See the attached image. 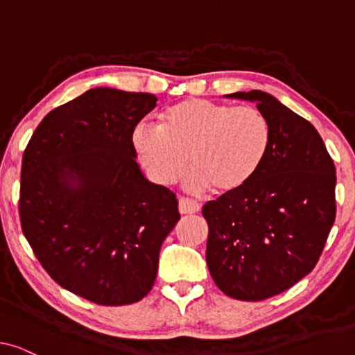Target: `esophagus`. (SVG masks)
Instances as JSON below:
<instances>
[{"instance_id":"obj_1","label":"esophagus","mask_w":355,"mask_h":355,"mask_svg":"<svg viewBox=\"0 0 355 355\" xmlns=\"http://www.w3.org/2000/svg\"><path fill=\"white\" fill-rule=\"evenodd\" d=\"M200 210V203L192 200V198L189 197H181L179 198V211L182 213V215H189V213H197Z\"/></svg>"}]
</instances>
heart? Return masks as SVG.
Listing matches in <instances>:
<instances>
[{
    "instance_id": "b5f03b06",
    "label": "heart",
    "mask_w": 355,
    "mask_h": 355,
    "mask_svg": "<svg viewBox=\"0 0 355 355\" xmlns=\"http://www.w3.org/2000/svg\"><path fill=\"white\" fill-rule=\"evenodd\" d=\"M271 130L255 106L187 98L169 106L159 128L139 125L134 147L155 181L174 184L191 168L196 189L232 193L245 187L265 162Z\"/></svg>"
}]
</instances>
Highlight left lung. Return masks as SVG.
Segmentation results:
<instances>
[{"instance_id":"left-lung-1","label":"left lung","mask_w":355,"mask_h":355,"mask_svg":"<svg viewBox=\"0 0 355 355\" xmlns=\"http://www.w3.org/2000/svg\"><path fill=\"white\" fill-rule=\"evenodd\" d=\"M252 100L271 140L255 178L202 208L208 223L207 265L232 299L265 300L315 268L336 218V169L317 129L261 90Z\"/></svg>"}]
</instances>
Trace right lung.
<instances>
[{
  "instance_id": "add662e5",
  "label": "right lung",
  "mask_w": 355,
  "mask_h": 355,
  "mask_svg": "<svg viewBox=\"0 0 355 355\" xmlns=\"http://www.w3.org/2000/svg\"><path fill=\"white\" fill-rule=\"evenodd\" d=\"M157 96L98 87L51 110L22 155L19 216L61 288L98 305L150 293L176 193L144 178L132 134Z\"/></svg>"
}]
</instances>
